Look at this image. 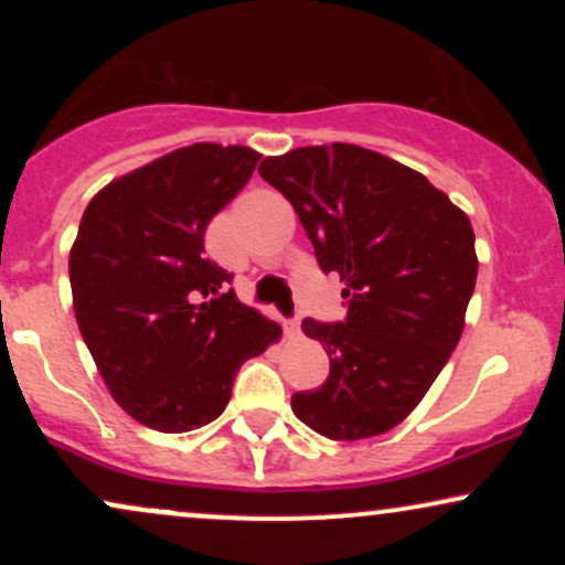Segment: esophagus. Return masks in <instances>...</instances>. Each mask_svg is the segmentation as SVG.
<instances>
[{
  "label": "esophagus",
  "mask_w": 565,
  "mask_h": 565,
  "mask_svg": "<svg viewBox=\"0 0 565 565\" xmlns=\"http://www.w3.org/2000/svg\"><path fill=\"white\" fill-rule=\"evenodd\" d=\"M284 334L289 337V340H300L302 337V329H300V321H287V327H284Z\"/></svg>",
  "instance_id": "1"
}]
</instances>
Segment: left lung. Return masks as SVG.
<instances>
[{"mask_svg": "<svg viewBox=\"0 0 565 565\" xmlns=\"http://www.w3.org/2000/svg\"><path fill=\"white\" fill-rule=\"evenodd\" d=\"M260 174L348 297L345 321H302L332 369L319 391L291 395V412L323 438L382 436L417 408L462 337L478 276L470 220L423 172L353 142L268 157Z\"/></svg>", "mask_w": 565, "mask_h": 565, "instance_id": "obj_1", "label": "left lung"}]
</instances>
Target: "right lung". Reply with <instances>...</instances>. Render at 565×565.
<instances>
[{
  "label": "right lung",
  "instance_id": "obj_1",
  "mask_svg": "<svg viewBox=\"0 0 565 565\" xmlns=\"http://www.w3.org/2000/svg\"><path fill=\"white\" fill-rule=\"evenodd\" d=\"M257 161L246 146L193 142L111 180L82 215L68 255L76 323L116 404L151 430L217 419L238 366L281 340L204 257L206 225Z\"/></svg>",
  "mask_w": 565,
  "mask_h": 565
}]
</instances>
